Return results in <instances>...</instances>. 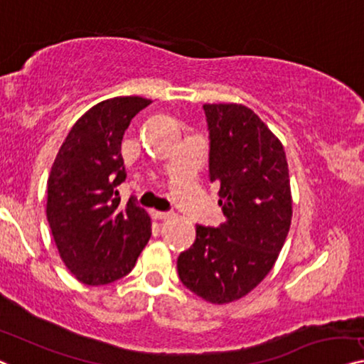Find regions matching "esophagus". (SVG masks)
<instances>
[{
    "label": "esophagus",
    "instance_id": "obj_1",
    "mask_svg": "<svg viewBox=\"0 0 364 364\" xmlns=\"http://www.w3.org/2000/svg\"><path fill=\"white\" fill-rule=\"evenodd\" d=\"M154 217L155 219H168V217H171V214L164 213V210H154Z\"/></svg>",
    "mask_w": 364,
    "mask_h": 364
}]
</instances>
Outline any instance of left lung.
Returning <instances> with one entry per match:
<instances>
[{"mask_svg": "<svg viewBox=\"0 0 364 364\" xmlns=\"http://www.w3.org/2000/svg\"><path fill=\"white\" fill-rule=\"evenodd\" d=\"M209 180L220 186L219 227L196 225V240L178 257L181 283L213 304L247 296L283 248L292 217L284 149L242 105H204Z\"/></svg>", "mask_w": 364, "mask_h": 364, "instance_id": "obj_1", "label": "left lung"}]
</instances>
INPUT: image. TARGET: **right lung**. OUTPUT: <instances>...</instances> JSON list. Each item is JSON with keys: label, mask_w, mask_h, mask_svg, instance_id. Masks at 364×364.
Here are the masks:
<instances>
[{"label": "right lung", "mask_w": 364, "mask_h": 364, "mask_svg": "<svg viewBox=\"0 0 364 364\" xmlns=\"http://www.w3.org/2000/svg\"><path fill=\"white\" fill-rule=\"evenodd\" d=\"M140 96H121L91 107L70 130L47 181V220L72 274L90 286L129 274L151 235L150 217L130 198L121 204L126 181L121 144L139 111Z\"/></svg>", "instance_id": "obj_1"}]
</instances>
